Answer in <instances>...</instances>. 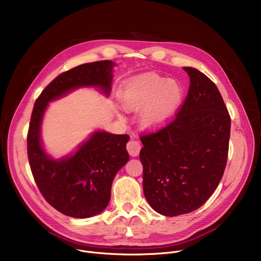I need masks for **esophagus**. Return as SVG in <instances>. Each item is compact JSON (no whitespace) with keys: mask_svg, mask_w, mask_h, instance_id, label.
I'll return each instance as SVG.
<instances>
[{"mask_svg":"<svg viewBox=\"0 0 261 261\" xmlns=\"http://www.w3.org/2000/svg\"><path fill=\"white\" fill-rule=\"evenodd\" d=\"M127 150L131 156H138L141 150V145L138 141L130 140L127 144Z\"/></svg>","mask_w":261,"mask_h":261,"instance_id":"esophagus-1","label":"esophagus"}]
</instances>
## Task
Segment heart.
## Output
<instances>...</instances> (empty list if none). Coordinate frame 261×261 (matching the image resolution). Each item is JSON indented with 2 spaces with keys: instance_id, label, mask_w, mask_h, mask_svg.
Returning <instances> with one entry per match:
<instances>
[{
  "instance_id": "obj_1",
  "label": "heart",
  "mask_w": 261,
  "mask_h": 261,
  "mask_svg": "<svg viewBox=\"0 0 261 261\" xmlns=\"http://www.w3.org/2000/svg\"><path fill=\"white\" fill-rule=\"evenodd\" d=\"M184 91L179 81L155 73L129 78L119 90V98L127 111L140 109L142 127L156 130L173 118L183 101Z\"/></svg>"
}]
</instances>
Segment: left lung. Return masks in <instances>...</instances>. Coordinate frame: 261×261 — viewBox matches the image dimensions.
Instances as JSON below:
<instances>
[{
    "instance_id": "left-lung-1",
    "label": "left lung",
    "mask_w": 261,
    "mask_h": 261,
    "mask_svg": "<svg viewBox=\"0 0 261 261\" xmlns=\"http://www.w3.org/2000/svg\"><path fill=\"white\" fill-rule=\"evenodd\" d=\"M184 70L190 86L174 118L141 135L144 195L168 217L194 212L208 200L228 154L230 116L220 92L197 68Z\"/></svg>"
}]
</instances>
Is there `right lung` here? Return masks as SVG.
I'll return each mask as SVG.
<instances>
[{
    "label": "right lung",
    "instance_id": "obj_1",
    "mask_svg": "<svg viewBox=\"0 0 261 261\" xmlns=\"http://www.w3.org/2000/svg\"><path fill=\"white\" fill-rule=\"evenodd\" d=\"M110 60L85 63L61 73L37 98L27 132V155L35 182L43 198L61 214L89 218L101 213L111 198L117 171L129 161L128 134L95 132L70 158L51 160L40 142V126L47 102L79 87L95 86L111 91Z\"/></svg>",
    "mask_w": 261,
    "mask_h": 261
}]
</instances>
